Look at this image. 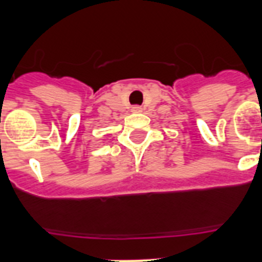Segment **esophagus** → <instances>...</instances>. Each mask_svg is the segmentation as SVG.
<instances>
[{
    "instance_id": "1",
    "label": "esophagus",
    "mask_w": 262,
    "mask_h": 262,
    "mask_svg": "<svg viewBox=\"0 0 262 262\" xmlns=\"http://www.w3.org/2000/svg\"><path fill=\"white\" fill-rule=\"evenodd\" d=\"M132 112H133V113H141L142 112V107L138 106V105H134V106L132 107Z\"/></svg>"
}]
</instances>
